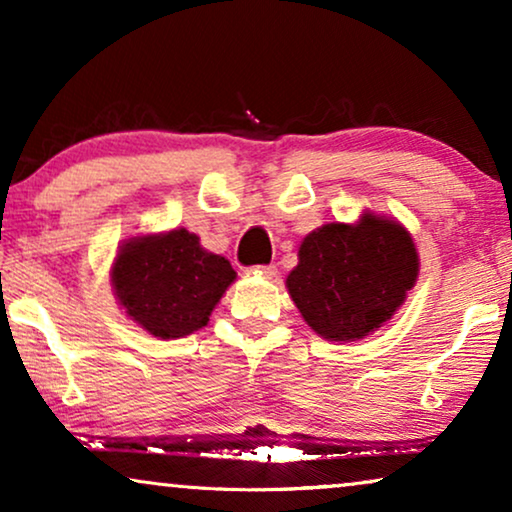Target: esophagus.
Wrapping results in <instances>:
<instances>
[{
    "label": "esophagus",
    "instance_id": "34e87169",
    "mask_svg": "<svg viewBox=\"0 0 512 512\" xmlns=\"http://www.w3.org/2000/svg\"><path fill=\"white\" fill-rule=\"evenodd\" d=\"M254 275L272 279V277H277V268L275 265H258V268H254Z\"/></svg>",
    "mask_w": 512,
    "mask_h": 512
}]
</instances>
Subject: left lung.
<instances>
[{
    "instance_id": "obj_1",
    "label": "left lung",
    "mask_w": 512,
    "mask_h": 512,
    "mask_svg": "<svg viewBox=\"0 0 512 512\" xmlns=\"http://www.w3.org/2000/svg\"><path fill=\"white\" fill-rule=\"evenodd\" d=\"M419 275V254L401 221L363 212L303 237L286 291L319 338L354 342L387 324Z\"/></svg>"
}]
</instances>
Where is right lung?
<instances>
[{"label": "right lung", "mask_w": 512, "mask_h": 512, "mask_svg": "<svg viewBox=\"0 0 512 512\" xmlns=\"http://www.w3.org/2000/svg\"><path fill=\"white\" fill-rule=\"evenodd\" d=\"M109 279L125 317L153 338L177 340L207 326L237 272L198 235L172 228L123 240Z\"/></svg>", "instance_id": "add662e5"}]
</instances>
